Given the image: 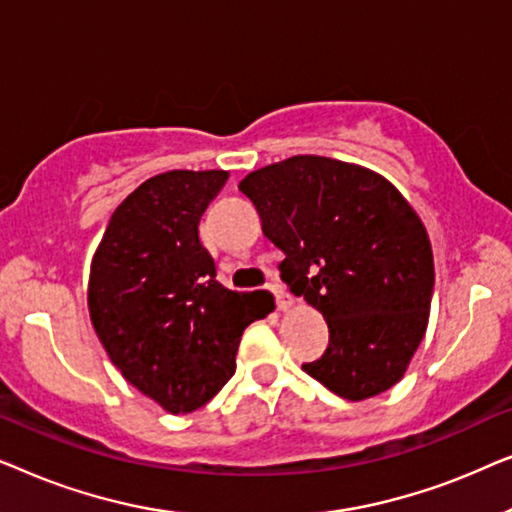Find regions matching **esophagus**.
Instances as JSON below:
<instances>
[{
  "label": "esophagus",
  "instance_id": "esophagus-1",
  "mask_svg": "<svg viewBox=\"0 0 512 512\" xmlns=\"http://www.w3.org/2000/svg\"><path fill=\"white\" fill-rule=\"evenodd\" d=\"M268 289H270V293H272V296H275V300H277V307H279V310H289V307L293 305V300H291V296H289V293H286L284 289H282V286H279V284H270L268 286Z\"/></svg>",
  "mask_w": 512,
  "mask_h": 512
}]
</instances>
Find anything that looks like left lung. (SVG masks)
I'll return each mask as SVG.
<instances>
[{"mask_svg": "<svg viewBox=\"0 0 512 512\" xmlns=\"http://www.w3.org/2000/svg\"><path fill=\"white\" fill-rule=\"evenodd\" d=\"M240 191L284 251L286 286L328 324V349L305 373L347 401L394 387L426 333L436 279L410 202L380 174L324 156L261 167Z\"/></svg>", "mask_w": 512, "mask_h": 512, "instance_id": "left-lung-1", "label": "left lung"}]
</instances>
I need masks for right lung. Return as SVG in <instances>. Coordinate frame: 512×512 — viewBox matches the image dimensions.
<instances>
[{
	"label": "right lung",
	"instance_id": "add662e5",
	"mask_svg": "<svg viewBox=\"0 0 512 512\" xmlns=\"http://www.w3.org/2000/svg\"><path fill=\"white\" fill-rule=\"evenodd\" d=\"M223 170L146 179L116 212L93 256L88 310L109 359L172 415L205 405L235 373L242 331L272 298L216 279L198 226L226 184Z\"/></svg>",
	"mask_w": 512,
	"mask_h": 512
}]
</instances>
